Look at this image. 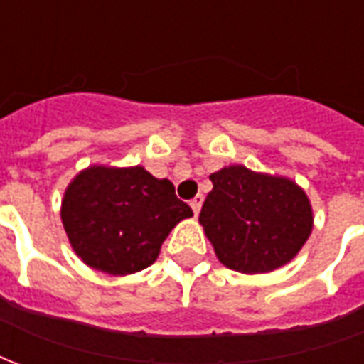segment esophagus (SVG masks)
<instances>
[{"instance_id":"esophagus-1","label":"esophagus","mask_w":364,"mask_h":364,"mask_svg":"<svg viewBox=\"0 0 364 364\" xmlns=\"http://www.w3.org/2000/svg\"><path fill=\"white\" fill-rule=\"evenodd\" d=\"M201 203H203V196H196L192 201H190V208L193 209V213L198 215L201 209Z\"/></svg>"}]
</instances>
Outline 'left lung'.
I'll list each match as a JSON object with an SVG mask.
<instances>
[{"instance_id":"obj_1","label":"left lung","mask_w":364,"mask_h":364,"mask_svg":"<svg viewBox=\"0 0 364 364\" xmlns=\"http://www.w3.org/2000/svg\"><path fill=\"white\" fill-rule=\"evenodd\" d=\"M200 223L223 266L267 273L299 254L312 232L309 196L296 182L230 164L213 172Z\"/></svg>"}]
</instances>
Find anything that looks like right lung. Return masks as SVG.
<instances>
[{"mask_svg":"<svg viewBox=\"0 0 364 364\" xmlns=\"http://www.w3.org/2000/svg\"><path fill=\"white\" fill-rule=\"evenodd\" d=\"M192 215L171 180L155 178L143 166H89L62 200L71 248L87 266L110 275L149 267L168 232Z\"/></svg>","mask_w":364,"mask_h":364,"instance_id":"add662e5","label":"right lung"}]
</instances>
